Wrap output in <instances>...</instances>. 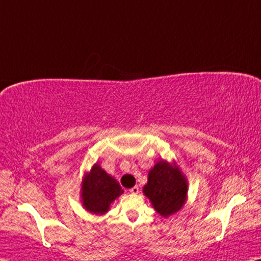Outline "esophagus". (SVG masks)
I'll return each mask as SVG.
<instances>
[{
	"mask_svg": "<svg viewBox=\"0 0 261 261\" xmlns=\"http://www.w3.org/2000/svg\"><path fill=\"white\" fill-rule=\"evenodd\" d=\"M130 192L132 194H137L139 192V188H138V186H134V188L130 189Z\"/></svg>",
	"mask_w": 261,
	"mask_h": 261,
	"instance_id": "esophagus-1",
	"label": "esophagus"
}]
</instances>
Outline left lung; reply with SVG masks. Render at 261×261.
<instances>
[{"instance_id": "left-lung-1", "label": "left lung", "mask_w": 261, "mask_h": 261, "mask_svg": "<svg viewBox=\"0 0 261 261\" xmlns=\"http://www.w3.org/2000/svg\"><path fill=\"white\" fill-rule=\"evenodd\" d=\"M143 193L164 218L179 211L188 198V180L176 163L159 161L149 171Z\"/></svg>"}]
</instances>
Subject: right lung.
<instances>
[{
	"label": "right lung",
	"instance_id": "obj_1",
	"mask_svg": "<svg viewBox=\"0 0 261 261\" xmlns=\"http://www.w3.org/2000/svg\"><path fill=\"white\" fill-rule=\"evenodd\" d=\"M123 192L118 181L108 174L97 163L85 173L82 180V204L87 211L93 215L107 213L112 201Z\"/></svg>",
	"mask_w": 261,
	"mask_h": 261
}]
</instances>
